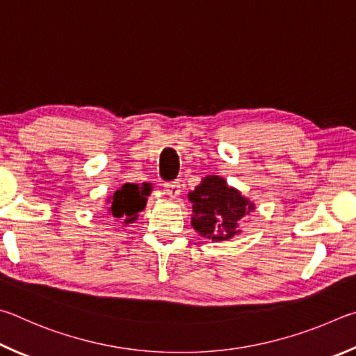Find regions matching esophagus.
<instances>
[{
  "mask_svg": "<svg viewBox=\"0 0 356 356\" xmlns=\"http://www.w3.org/2000/svg\"><path fill=\"white\" fill-rule=\"evenodd\" d=\"M164 189H165V194L170 197V198H177L179 195V192H181V184L179 181H172V183H165L164 184Z\"/></svg>",
  "mask_w": 356,
  "mask_h": 356,
  "instance_id": "esophagus-1",
  "label": "esophagus"
}]
</instances>
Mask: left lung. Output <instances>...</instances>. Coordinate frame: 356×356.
Wrapping results in <instances>:
<instances>
[{"instance_id":"1","label":"left lung","mask_w":356,"mask_h":356,"mask_svg":"<svg viewBox=\"0 0 356 356\" xmlns=\"http://www.w3.org/2000/svg\"><path fill=\"white\" fill-rule=\"evenodd\" d=\"M192 203V227L203 238L216 242L228 241L239 234V222L254 209V204L228 186L217 175H208L189 192Z\"/></svg>"}]
</instances>
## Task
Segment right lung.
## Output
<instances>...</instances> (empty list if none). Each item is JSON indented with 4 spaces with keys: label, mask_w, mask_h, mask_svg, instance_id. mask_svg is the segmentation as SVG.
<instances>
[{
    "label": "right lung",
    "mask_w": 356,
    "mask_h": 356,
    "mask_svg": "<svg viewBox=\"0 0 356 356\" xmlns=\"http://www.w3.org/2000/svg\"><path fill=\"white\" fill-rule=\"evenodd\" d=\"M149 192H152L149 183H142V186L134 183L123 184L122 189L115 191V194L108 200V203H111L109 216L123 220V225L134 223L140 211L145 209Z\"/></svg>",
    "instance_id": "add662e5"
}]
</instances>
